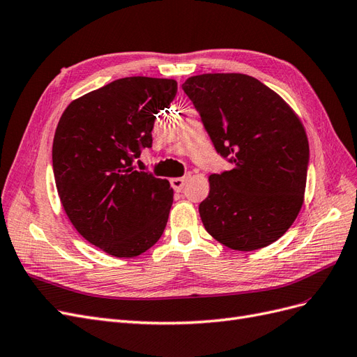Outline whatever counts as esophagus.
<instances>
[{"label": "esophagus", "mask_w": 357, "mask_h": 357, "mask_svg": "<svg viewBox=\"0 0 357 357\" xmlns=\"http://www.w3.org/2000/svg\"><path fill=\"white\" fill-rule=\"evenodd\" d=\"M190 176H181V178H172L170 179V185L174 187L175 191H181L183 188V185H185L187 181H188Z\"/></svg>", "instance_id": "esophagus-1"}]
</instances>
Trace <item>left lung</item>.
<instances>
[{"label":"left lung","instance_id":"left-lung-1","mask_svg":"<svg viewBox=\"0 0 357 357\" xmlns=\"http://www.w3.org/2000/svg\"><path fill=\"white\" fill-rule=\"evenodd\" d=\"M182 89L216 151L234 165L209 176V195L199 206L206 231L234 250L271 245L304 203L310 151L300 117L245 74L194 75Z\"/></svg>","mask_w":357,"mask_h":357}]
</instances>
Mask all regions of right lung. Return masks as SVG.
<instances>
[{
	"mask_svg": "<svg viewBox=\"0 0 357 357\" xmlns=\"http://www.w3.org/2000/svg\"><path fill=\"white\" fill-rule=\"evenodd\" d=\"M176 90L169 78H120L73 100L57 123L52 155L63 211L108 255H141L165 231L174 190L132 163L151 146L155 116Z\"/></svg>",
	"mask_w": 357,
	"mask_h": 357,
	"instance_id": "add662e5",
	"label": "right lung"
}]
</instances>
